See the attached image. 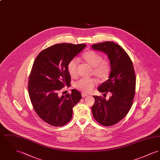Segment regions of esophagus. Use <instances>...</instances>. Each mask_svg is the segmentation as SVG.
Segmentation results:
<instances>
[{
    "mask_svg": "<svg viewBox=\"0 0 160 160\" xmlns=\"http://www.w3.org/2000/svg\"><path fill=\"white\" fill-rule=\"evenodd\" d=\"M88 95V94H86V93H82V97L83 98V97H87Z\"/></svg>",
    "mask_w": 160,
    "mask_h": 160,
    "instance_id": "obj_1",
    "label": "esophagus"
}]
</instances>
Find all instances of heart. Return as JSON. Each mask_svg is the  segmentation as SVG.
I'll list each match as a JSON object with an SVG mask.
<instances>
[{
	"mask_svg": "<svg viewBox=\"0 0 160 160\" xmlns=\"http://www.w3.org/2000/svg\"><path fill=\"white\" fill-rule=\"evenodd\" d=\"M82 59L93 67V74L101 80H105L110 74V67L109 63L104 60L101 54L94 52L88 51L82 55ZM78 61L74 58L69 61L67 65L69 74L71 77H76L78 74ZM97 84L93 78H83L74 83V87L84 92H89Z\"/></svg>",
	"mask_w": 160,
	"mask_h": 160,
	"instance_id": "heart-1",
	"label": "heart"
}]
</instances>
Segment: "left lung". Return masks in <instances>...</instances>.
Returning <instances> with one entry per match:
<instances>
[{"label": "left lung", "instance_id": "1", "mask_svg": "<svg viewBox=\"0 0 160 160\" xmlns=\"http://www.w3.org/2000/svg\"><path fill=\"white\" fill-rule=\"evenodd\" d=\"M92 48L108 56L110 64L109 78L99 86L98 90L104 95L112 93L108 100L93 96L95 101L92 107V114L101 125L111 126L123 119L132 106L136 90L133 64L123 48L113 42L93 44Z\"/></svg>", "mask_w": 160, "mask_h": 160}]
</instances>
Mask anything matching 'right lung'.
Masks as SVG:
<instances>
[{"instance_id":"obj_1","label":"right lung","mask_w":160,"mask_h":160,"mask_svg":"<svg viewBox=\"0 0 160 160\" xmlns=\"http://www.w3.org/2000/svg\"><path fill=\"white\" fill-rule=\"evenodd\" d=\"M86 46L62 43L50 46L39 53L33 64L28 84L29 97L39 118L50 125L61 127L69 122L72 108L82 98L76 89L66 95L59 92L70 84L69 62Z\"/></svg>"}]
</instances>
